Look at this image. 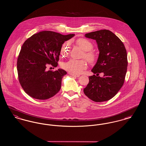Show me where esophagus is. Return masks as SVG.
Listing matches in <instances>:
<instances>
[{"mask_svg":"<svg viewBox=\"0 0 146 146\" xmlns=\"http://www.w3.org/2000/svg\"><path fill=\"white\" fill-rule=\"evenodd\" d=\"M71 76H72V77H73L74 78H78L80 76L79 75H77V74H72V73H69Z\"/></svg>","mask_w":146,"mask_h":146,"instance_id":"1","label":"esophagus"}]
</instances>
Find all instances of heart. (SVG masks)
Segmentation results:
<instances>
[{
	"instance_id": "b5f03b06",
	"label": "heart",
	"mask_w": 146,
	"mask_h": 146,
	"mask_svg": "<svg viewBox=\"0 0 146 146\" xmlns=\"http://www.w3.org/2000/svg\"><path fill=\"white\" fill-rule=\"evenodd\" d=\"M75 43L84 51L83 57H84L88 62L93 63L96 60V55L91 50L93 48V44L89 40L84 37H81L77 39ZM70 51V45L68 42H66L62 45L60 53L66 56ZM63 68L68 71L72 74H79L83 70L86 68L87 63L86 60H77L74 59H70L67 62L64 63L62 65Z\"/></svg>"
}]
</instances>
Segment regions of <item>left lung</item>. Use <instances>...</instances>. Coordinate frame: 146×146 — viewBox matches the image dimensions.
<instances>
[{
	"label": "left lung",
	"instance_id": "obj_1",
	"mask_svg": "<svg viewBox=\"0 0 146 146\" xmlns=\"http://www.w3.org/2000/svg\"><path fill=\"white\" fill-rule=\"evenodd\" d=\"M87 38L95 40L99 55L89 77V82L84 93L95 102L109 100L116 94L123 85L127 68V55L120 38L108 30H101L86 34ZM103 72L100 78L99 73Z\"/></svg>",
	"mask_w": 146,
	"mask_h": 146
}]
</instances>
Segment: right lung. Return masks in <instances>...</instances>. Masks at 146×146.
<instances>
[{
    "instance_id": "add662e5",
    "label": "right lung",
    "mask_w": 146,
    "mask_h": 146,
    "mask_svg": "<svg viewBox=\"0 0 146 146\" xmlns=\"http://www.w3.org/2000/svg\"><path fill=\"white\" fill-rule=\"evenodd\" d=\"M74 36L43 31L25 41L17 57V70L19 83L26 94L46 100L60 91L62 78L67 72L62 69L52 71L46 68L58 66L62 45Z\"/></svg>"
}]
</instances>
